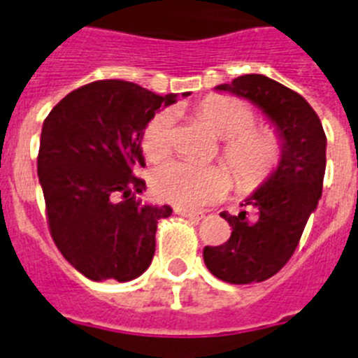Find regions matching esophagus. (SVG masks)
<instances>
[{
  "mask_svg": "<svg viewBox=\"0 0 358 358\" xmlns=\"http://www.w3.org/2000/svg\"><path fill=\"white\" fill-rule=\"evenodd\" d=\"M176 213L181 215V217H186L188 220H192V222H199V220L204 218V213H201V211H189V210H182V208H177Z\"/></svg>",
  "mask_w": 358,
  "mask_h": 358,
  "instance_id": "obj_1",
  "label": "esophagus"
}]
</instances>
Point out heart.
Returning a JSON list of instances; mask_svg holds the SVG:
<instances>
[{
	"mask_svg": "<svg viewBox=\"0 0 358 358\" xmlns=\"http://www.w3.org/2000/svg\"><path fill=\"white\" fill-rule=\"evenodd\" d=\"M197 115L222 138V159L238 188H258L276 172L283 157V143L273 129L255 125L256 115L248 103L217 94L199 103ZM173 140L176 118L170 110H161L147 123L141 148L150 161H161L170 154ZM152 185L163 201L182 208H201L227 194L231 176L222 166L170 161L154 172Z\"/></svg>",
	"mask_w": 358,
	"mask_h": 358,
	"instance_id": "1",
	"label": "heart"
}]
</instances>
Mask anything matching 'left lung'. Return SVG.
Listing matches in <instances>:
<instances>
[{"label":"left lung","instance_id":"obj_1","mask_svg":"<svg viewBox=\"0 0 358 358\" xmlns=\"http://www.w3.org/2000/svg\"><path fill=\"white\" fill-rule=\"evenodd\" d=\"M217 90L256 103L283 140L276 172L242 204L256 208L255 217L249 218L245 210L238 215L222 211L220 217L231 226L229 240L202 251L204 264L218 280L233 285L260 283L285 267L321 199L327 134L305 98L273 78L243 75Z\"/></svg>","mask_w":358,"mask_h":358}]
</instances>
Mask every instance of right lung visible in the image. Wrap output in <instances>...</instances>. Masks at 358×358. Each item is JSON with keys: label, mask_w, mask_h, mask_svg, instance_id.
Masks as SVG:
<instances>
[{"label": "right lung", "mask_w": 358, "mask_h": 358, "mask_svg": "<svg viewBox=\"0 0 358 358\" xmlns=\"http://www.w3.org/2000/svg\"><path fill=\"white\" fill-rule=\"evenodd\" d=\"M188 94V93H182ZM159 96L125 80H96L71 91L43 123L37 176L50 235L66 260L93 281L141 276L156 251L157 220L170 206L141 204L147 185L141 136Z\"/></svg>", "instance_id": "add662e5"}]
</instances>
